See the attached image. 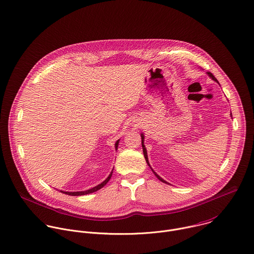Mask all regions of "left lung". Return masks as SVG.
Returning a JSON list of instances; mask_svg holds the SVG:
<instances>
[{
    "mask_svg": "<svg viewBox=\"0 0 254 254\" xmlns=\"http://www.w3.org/2000/svg\"><path fill=\"white\" fill-rule=\"evenodd\" d=\"M207 74H208V75H209V76H210V77H211V78H212V79H213L214 81L218 82V80H217V79L215 78V76H214V75H213V74H212L211 72H208ZM218 83H219V82H218ZM231 117H233V116H232V113H231ZM140 136H141V145H142V150H143L144 158H145V160H146V162H147L148 166L150 167V165H149V162H148V157H147V151H146V148H145V145H144V135H143V133H140ZM150 168H151V167H150ZM151 170H152V172L154 173V175H155V176H156V177H157V178H158V179H159V180H160L161 182H163V183H166V184H168V183H167V182H166L165 180H163V179H162V178H161V177H160V176H159V175H158V174H157L156 172H154V170H153L152 168H151Z\"/></svg>",
    "mask_w": 254,
    "mask_h": 254,
    "instance_id": "left-lung-1",
    "label": "left lung"
}]
</instances>
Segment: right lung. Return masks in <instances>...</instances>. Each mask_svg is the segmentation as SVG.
I'll use <instances>...</instances> for the list:
<instances>
[{
  "label": "right lung",
  "mask_w": 254,
  "mask_h": 254,
  "mask_svg": "<svg viewBox=\"0 0 254 254\" xmlns=\"http://www.w3.org/2000/svg\"><path fill=\"white\" fill-rule=\"evenodd\" d=\"M119 142H120V139H119V140H117V142H116V144H115L116 150L118 149ZM113 170H114V169H113ZM112 174H113V171L111 172V174L108 176V178H107L105 181H103V182H102L101 184H99L98 186L93 187V188H91V189H89V190H86V191H79V192H65V191H60V192L64 193V194H67V195H70V196H83V195H87V194L94 193V192H96V191L100 190L101 188H103V187H104V186L109 182V180H110V179H111V177H112Z\"/></svg>",
  "instance_id": "add662e5"
}]
</instances>
